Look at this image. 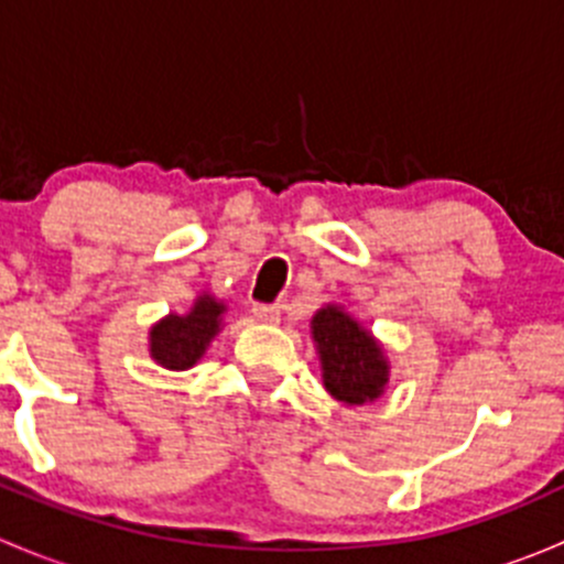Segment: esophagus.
I'll return each instance as SVG.
<instances>
[{
    "mask_svg": "<svg viewBox=\"0 0 564 564\" xmlns=\"http://www.w3.org/2000/svg\"><path fill=\"white\" fill-rule=\"evenodd\" d=\"M253 318L264 324L281 322V305H253Z\"/></svg>",
    "mask_w": 564,
    "mask_h": 564,
    "instance_id": "obj_1",
    "label": "esophagus"
}]
</instances>
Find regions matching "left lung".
<instances>
[{
	"label": "left lung",
	"instance_id": "8db88e82",
	"mask_svg": "<svg viewBox=\"0 0 564 564\" xmlns=\"http://www.w3.org/2000/svg\"><path fill=\"white\" fill-rule=\"evenodd\" d=\"M311 335L322 360L324 388L349 406L371 403L390 379L382 344L340 305H324L311 318Z\"/></svg>",
	"mask_w": 564,
	"mask_h": 564
}]
</instances>
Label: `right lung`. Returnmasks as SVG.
Listing matches in <instances>:
<instances>
[{
	"mask_svg": "<svg viewBox=\"0 0 564 564\" xmlns=\"http://www.w3.org/2000/svg\"><path fill=\"white\" fill-rule=\"evenodd\" d=\"M224 311L213 294H198L187 314H169L150 329V357L169 371L193 368L218 335Z\"/></svg>",
	"mask_w": 564,
	"mask_h": 564,
	"instance_id": "obj_1",
	"label": "right lung"
}]
</instances>
